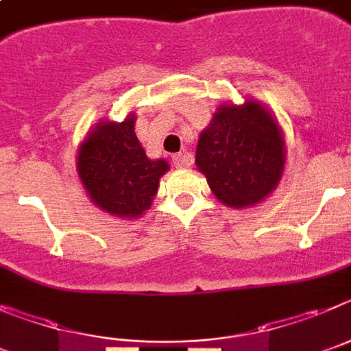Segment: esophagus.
I'll use <instances>...</instances> for the list:
<instances>
[{
  "mask_svg": "<svg viewBox=\"0 0 351 351\" xmlns=\"http://www.w3.org/2000/svg\"><path fill=\"white\" fill-rule=\"evenodd\" d=\"M173 164H175L176 168H185L191 164V157L185 156V154H175L173 156Z\"/></svg>",
  "mask_w": 351,
  "mask_h": 351,
  "instance_id": "1",
  "label": "esophagus"
}]
</instances>
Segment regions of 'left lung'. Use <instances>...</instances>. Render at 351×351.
I'll use <instances>...</instances> for the list:
<instances>
[{"instance_id":"8db88e82","label":"left lung","mask_w":351,"mask_h":351,"mask_svg":"<svg viewBox=\"0 0 351 351\" xmlns=\"http://www.w3.org/2000/svg\"><path fill=\"white\" fill-rule=\"evenodd\" d=\"M195 164L223 204L252 206L282 178V131L257 101L222 106L199 136Z\"/></svg>"}]
</instances>
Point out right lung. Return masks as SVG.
<instances>
[{
    "instance_id": "add662e5",
    "label": "right lung",
    "mask_w": 351,
    "mask_h": 351,
    "mask_svg": "<svg viewBox=\"0 0 351 351\" xmlns=\"http://www.w3.org/2000/svg\"><path fill=\"white\" fill-rule=\"evenodd\" d=\"M166 171V160H150L145 154L134 134V115L121 124H99L78 152V173L85 191L101 210L115 217L143 213Z\"/></svg>"
}]
</instances>
